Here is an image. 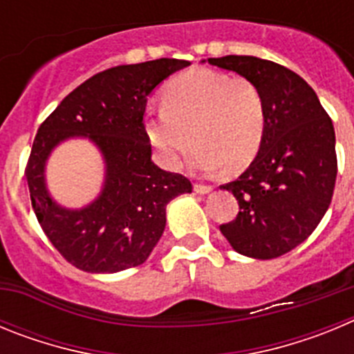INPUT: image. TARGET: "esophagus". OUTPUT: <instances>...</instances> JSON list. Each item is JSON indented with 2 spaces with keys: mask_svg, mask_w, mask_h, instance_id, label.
<instances>
[{
  "mask_svg": "<svg viewBox=\"0 0 354 354\" xmlns=\"http://www.w3.org/2000/svg\"><path fill=\"white\" fill-rule=\"evenodd\" d=\"M193 189H195V193H198V195H207V193L212 192L211 186H204V184H195Z\"/></svg>",
  "mask_w": 354,
  "mask_h": 354,
  "instance_id": "34e87169",
  "label": "esophagus"
}]
</instances>
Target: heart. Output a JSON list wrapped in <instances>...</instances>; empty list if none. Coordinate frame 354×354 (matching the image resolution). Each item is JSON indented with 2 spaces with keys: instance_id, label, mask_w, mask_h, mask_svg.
I'll return each instance as SVG.
<instances>
[{
  "instance_id": "heart-1",
  "label": "heart",
  "mask_w": 354,
  "mask_h": 354,
  "mask_svg": "<svg viewBox=\"0 0 354 354\" xmlns=\"http://www.w3.org/2000/svg\"><path fill=\"white\" fill-rule=\"evenodd\" d=\"M145 131L170 170L196 145V170L237 174L252 165L264 142V95L246 77L196 68L168 84L162 108L147 111Z\"/></svg>"
}]
</instances>
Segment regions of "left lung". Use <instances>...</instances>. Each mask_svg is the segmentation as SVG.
<instances>
[{
  "label": "left lung",
  "mask_w": 354,
  "mask_h": 354,
  "mask_svg": "<svg viewBox=\"0 0 354 354\" xmlns=\"http://www.w3.org/2000/svg\"><path fill=\"white\" fill-rule=\"evenodd\" d=\"M207 62L253 81L266 101L257 158L220 187L239 202L236 220L220 230L241 255L280 257L301 245L330 207L337 179L335 129L310 84L283 65L236 55Z\"/></svg>",
  "instance_id": "left-lung-1"
}]
</instances>
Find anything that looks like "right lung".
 Listing matches in <instances>:
<instances>
[{"label": "right lung", "instance_id": "add662e5", "mask_svg": "<svg viewBox=\"0 0 354 354\" xmlns=\"http://www.w3.org/2000/svg\"><path fill=\"white\" fill-rule=\"evenodd\" d=\"M187 65L159 58L99 72L39 127L26 167L31 205L53 246L77 270L118 273L143 264L165 232L168 202L192 193L186 177L154 165L143 126L150 93ZM68 139H88L105 162L102 192L83 208H65L47 187L48 158Z\"/></svg>", "mask_w": 354, "mask_h": 354}]
</instances>
